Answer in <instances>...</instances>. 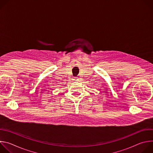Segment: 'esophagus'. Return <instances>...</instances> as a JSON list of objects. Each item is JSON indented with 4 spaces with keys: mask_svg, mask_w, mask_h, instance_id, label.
<instances>
[{
    "mask_svg": "<svg viewBox=\"0 0 153 153\" xmlns=\"http://www.w3.org/2000/svg\"><path fill=\"white\" fill-rule=\"evenodd\" d=\"M79 79L77 77H74L73 80L74 82H77V81L79 80Z\"/></svg>",
    "mask_w": 153,
    "mask_h": 153,
    "instance_id": "obj_1",
    "label": "esophagus"
}]
</instances>
